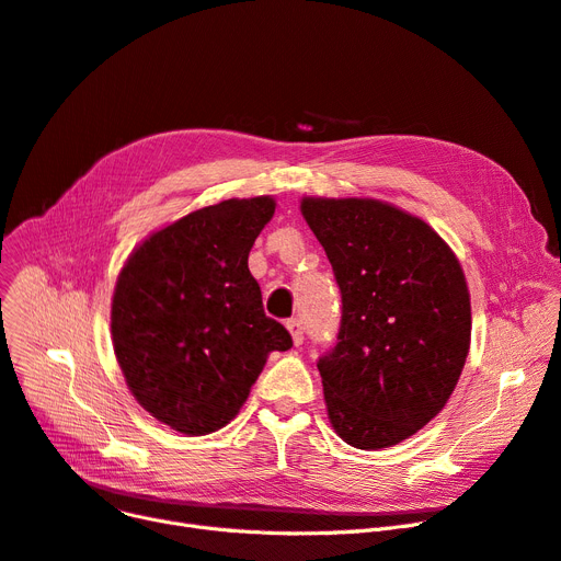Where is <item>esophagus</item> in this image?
Here are the masks:
<instances>
[{
  "instance_id": "obj_1",
  "label": "esophagus",
  "mask_w": 561,
  "mask_h": 561,
  "mask_svg": "<svg viewBox=\"0 0 561 561\" xmlns=\"http://www.w3.org/2000/svg\"><path fill=\"white\" fill-rule=\"evenodd\" d=\"M286 330L290 332V339H294V344L300 346L302 339H305V332H302V323L298 319H288L286 321Z\"/></svg>"
}]
</instances>
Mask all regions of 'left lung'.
Returning a JSON list of instances; mask_svg holds the SVG:
<instances>
[{
	"mask_svg": "<svg viewBox=\"0 0 561 561\" xmlns=\"http://www.w3.org/2000/svg\"><path fill=\"white\" fill-rule=\"evenodd\" d=\"M341 290L336 346L319 359L341 440L385 449L449 401L470 353L462 267L424 220L378 199L302 197Z\"/></svg>",
	"mask_w": 561,
	"mask_h": 561,
	"instance_id": "8db88e82",
	"label": "left lung"
}]
</instances>
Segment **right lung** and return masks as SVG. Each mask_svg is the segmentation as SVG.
Masks as SVG:
<instances>
[{"instance_id": "obj_1", "label": "right lung", "mask_w": 561, "mask_h": 561, "mask_svg": "<svg viewBox=\"0 0 561 561\" xmlns=\"http://www.w3.org/2000/svg\"><path fill=\"white\" fill-rule=\"evenodd\" d=\"M275 199H225L153 231L124 263L112 344L151 417L185 435L227 426L273 351L294 346L267 319L248 256Z\"/></svg>"}]
</instances>
